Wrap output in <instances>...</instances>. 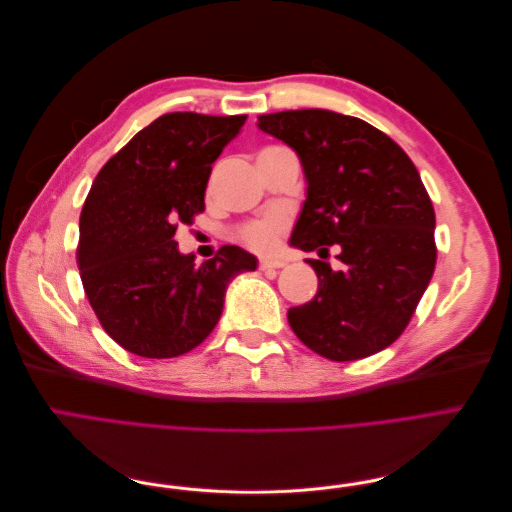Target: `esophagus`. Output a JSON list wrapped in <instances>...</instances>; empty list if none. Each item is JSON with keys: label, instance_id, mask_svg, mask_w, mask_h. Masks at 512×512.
I'll list each match as a JSON object with an SVG mask.
<instances>
[{"label": "esophagus", "instance_id": "1", "mask_svg": "<svg viewBox=\"0 0 512 512\" xmlns=\"http://www.w3.org/2000/svg\"><path fill=\"white\" fill-rule=\"evenodd\" d=\"M284 260H273V258H262L260 260V269L262 271H271V269H282Z\"/></svg>", "mask_w": 512, "mask_h": 512}]
</instances>
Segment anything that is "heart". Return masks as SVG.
<instances>
[{"mask_svg":"<svg viewBox=\"0 0 512 512\" xmlns=\"http://www.w3.org/2000/svg\"><path fill=\"white\" fill-rule=\"evenodd\" d=\"M286 226V218L280 213H273L269 218L254 222L250 226H245L243 230V239L250 243L256 250H269V247L275 245L277 237H280V232Z\"/></svg>","mask_w":512,"mask_h":512,"instance_id":"obj_1","label":"heart"}]
</instances>
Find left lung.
I'll return each instance as SVG.
<instances>
[{"label":"left lung","instance_id":"obj_1","mask_svg":"<svg viewBox=\"0 0 512 512\" xmlns=\"http://www.w3.org/2000/svg\"><path fill=\"white\" fill-rule=\"evenodd\" d=\"M256 126L297 153L305 200L290 245L318 292L288 309L301 342L331 361L365 359L404 333L436 269V213L416 166L393 138L327 108L260 115ZM335 244L342 270L324 257Z\"/></svg>","mask_w":512,"mask_h":512}]
</instances>
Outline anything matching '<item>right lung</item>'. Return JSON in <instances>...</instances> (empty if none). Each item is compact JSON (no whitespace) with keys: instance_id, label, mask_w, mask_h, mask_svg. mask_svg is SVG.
Returning <instances> with one entry per match:
<instances>
[{"instance_id":"add662e5","label":"right lung","mask_w":512,"mask_h":512,"mask_svg":"<svg viewBox=\"0 0 512 512\" xmlns=\"http://www.w3.org/2000/svg\"><path fill=\"white\" fill-rule=\"evenodd\" d=\"M245 115L168 113L117 151L81 211L79 271L94 312L115 342L147 359L190 352L218 324L228 284L258 258L224 245L196 265L173 239L205 209L211 164Z\"/></svg>"}]
</instances>
